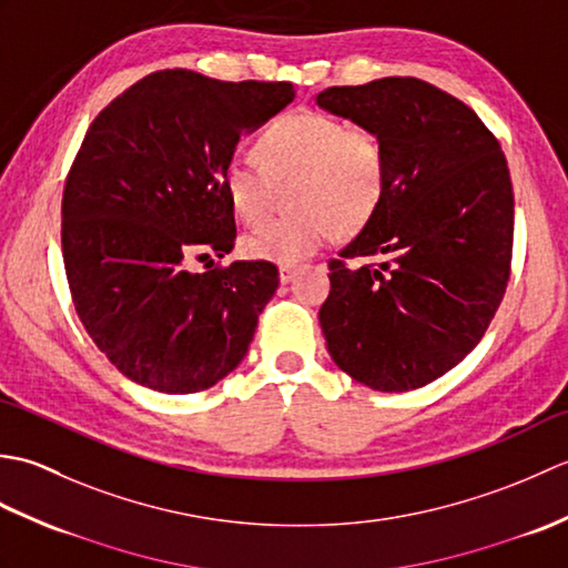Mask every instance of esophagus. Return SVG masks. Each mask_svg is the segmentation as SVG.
Masks as SVG:
<instances>
[{
    "label": "esophagus",
    "mask_w": 568,
    "mask_h": 568,
    "mask_svg": "<svg viewBox=\"0 0 568 568\" xmlns=\"http://www.w3.org/2000/svg\"><path fill=\"white\" fill-rule=\"evenodd\" d=\"M277 273H281V283L285 285V283H291L293 277L297 275V265H281V268H277Z\"/></svg>",
    "instance_id": "1"
}]
</instances>
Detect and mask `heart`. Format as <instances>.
<instances>
[{"label": "heart", "mask_w": 568, "mask_h": 568, "mask_svg": "<svg viewBox=\"0 0 568 568\" xmlns=\"http://www.w3.org/2000/svg\"><path fill=\"white\" fill-rule=\"evenodd\" d=\"M253 153L261 168L232 163L224 173V195L236 220L261 224L273 210L275 190L287 185H293L287 204L295 210L244 239V253L253 261L295 265L336 234H358L388 190L383 139L339 116L287 114L263 131Z\"/></svg>", "instance_id": "b5f03b06"}]
</instances>
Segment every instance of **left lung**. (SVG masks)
<instances>
[{"label": "left lung", "instance_id": "8db88e82", "mask_svg": "<svg viewBox=\"0 0 568 568\" xmlns=\"http://www.w3.org/2000/svg\"><path fill=\"white\" fill-rule=\"evenodd\" d=\"M315 102L388 151L381 210L329 261V356L373 390L422 388L474 352L508 287V161L470 106L425 80L329 88Z\"/></svg>", "mask_w": 568, "mask_h": 568}]
</instances>
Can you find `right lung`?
I'll return each instance as SVG.
<instances>
[{"label":"right lung","mask_w":568,"mask_h":568,"mask_svg":"<svg viewBox=\"0 0 568 568\" xmlns=\"http://www.w3.org/2000/svg\"><path fill=\"white\" fill-rule=\"evenodd\" d=\"M295 100L291 82L151 72L90 124L63 192V261L82 327L143 388H212L244 361L275 295L268 261L224 258L236 222L224 195L241 134Z\"/></svg>","instance_id":"right-lung-1"}]
</instances>
